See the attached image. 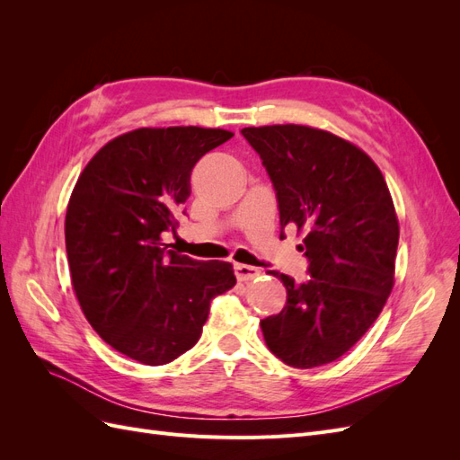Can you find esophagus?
<instances>
[{
  "label": "esophagus",
  "mask_w": 460,
  "mask_h": 460,
  "mask_svg": "<svg viewBox=\"0 0 460 460\" xmlns=\"http://www.w3.org/2000/svg\"><path fill=\"white\" fill-rule=\"evenodd\" d=\"M234 272L240 282H252L261 276V270L255 267H249V264H235Z\"/></svg>",
  "instance_id": "1"
}]
</instances>
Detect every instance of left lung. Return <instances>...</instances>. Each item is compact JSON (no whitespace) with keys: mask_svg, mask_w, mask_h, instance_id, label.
I'll return each mask as SVG.
<instances>
[{"mask_svg":"<svg viewBox=\"0 0 460 460\" xmlns=\"http://www.w3.org/2000/svg\"><path fill=\"white\" fill-rule=\"evenodd\" d=\"M267 169L286 226L305 232L309 280L270 270L286 307L261 320L282 363L313 368L345 355L392 294L399 222L385 180L363 149L326 130L274 124L242 130Z\"/></svg>","mask_w":460,"mask_h":460,"instance_id":"left-lung-1","label":"left lung"}]
</instances>
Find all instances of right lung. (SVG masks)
Listing matches in <instances>:
<instances>
[{
	"mask_svg": "<svg viewBox=\"0 0 460 460\" xmlns=\"http://www.w3.org/2000/svg\"><path fill=\"white\" fill-rule=\"evenodd\" d=\"M220 128H137L95 153L65 217L76 299L92 328L137 363L166 365L198 343L211 301L235 286L230 262L196 261L163 243L176 232L190 176Z\"/></svg>",
	"mask_w": 460,
	"mask_h": 460,
	"instance_id": "1",
	"label": "right lung"
}]
</instances>
